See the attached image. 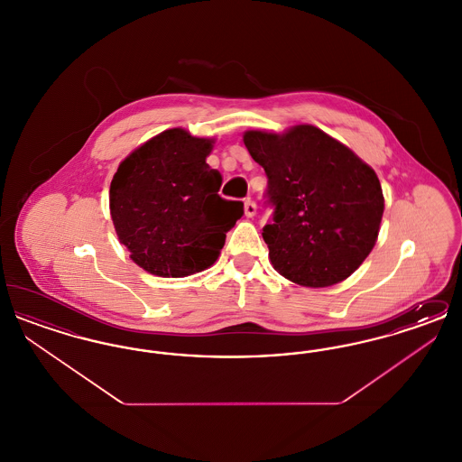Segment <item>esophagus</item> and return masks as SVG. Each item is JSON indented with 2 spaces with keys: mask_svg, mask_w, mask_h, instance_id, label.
I'll use <instances>...</instances> for the list:
<instances>
[{
  "mask_svg": "<svg viewBox=\"0 0 462 462\" xmlns=\"http://www.w3.org/2000/svg\"><path fill=\"white\" fill-rule=\"evenodd\" d=\"M244 213H245L247 218H253V217L256 215V202L251 200V199H247V200L244 202Z\"/></svg>",
  "mask_w": 462,
  "mask_h": 462,
  "instance_id": "34e87169",
  "label": "esophagus"
}]
</instances>
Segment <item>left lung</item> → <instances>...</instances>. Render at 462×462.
<instances>
[{
    "mask_svg": "<svg viewBox=\"0 0 462 462\" xmlns=\"http://www.w3.org/2000/svg\"><path fill=\"white\" fill-rule=\"evenodd\" d=\"M244 145L268 178L273 221L263 239L273 268L305 287L350 277L373 251L384 211L373 168L311 125L245 132Z\"/></svg>",
    "mask_w": 462,
    "mask_h": 462,
    "instance_id": "left-lung-1",
    "label": "left lung"
}]
</instances>
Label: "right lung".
<instances>
[{
  "label": "right lung",
  "mask_w": 462,
  "mask_h": 462,
  "mask_svg": "<svg viewBox=\"0 0 462 462\" xmlns=\"http://www.w3.org/2000/svg\"><path fill=\"white\" fill-rule=\"evenodd\" d=\"M215 140L173 128L159 133L117 168L110 217L138 266L159 277H187L217 262L226 232L244 215L220 198L221 175L206 157Z\"/></svg>",
  "instance_id": "add662e5"
}]
</instances>
